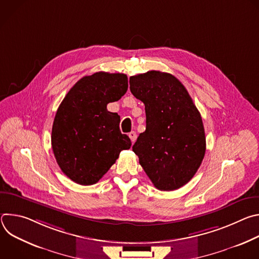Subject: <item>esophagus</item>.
Here are the masks:
<instances>
[{
  "instance_id": "1",
  "label": "esophagus",
  "mask_w": 259,
  "mask_h": 259,
  "mask_svg": "<svg viewBox=\"0 0 259 259\" xmlns=\"http://www.w3.org/2000/svg\"><path fill=\"white\" fill-rule=\"evenodd\" d=\"M128 135H129V137H130V139H131L132 142H134V141L136 140V132H135V131H131Z\"/></svg>"
}]
</instances>
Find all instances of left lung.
<instances>
[{"mask_svg":"<svg viewBox=\"0 0 259 259\" xmlns=\"http://www.w3.org/2000/svg\"><path fill=\"white\" fill-rule=\"evenodd\" d=\"M130 91L144 103L146 128L132 146L160 191L187 184L206 152L203 121L192 97L171 73L150 70L130 77Z\"/></svg>","mask_w":259,"mask_h":259,"instance_id":"obj_1","label":"left lung"}]
</instances>
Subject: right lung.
Masks as SVG:
<instances>
[{
    "label": "right lung",
    "mask_w": 259,
    "mask_h": 259,
    "mask_svg": "<svg viewBox=\"0 0 259 259\" xmlns=\"http://www.w3.org/2000/svg\"><path fill=\"white\" fill-rule=\"evenodd\" d=\"M128 89L125 73L98 71L83 77L61 101L52 126L56 162L72 181L91 186L115 164L131 140L120 131V116L106 105Z\"/></svg>",
    "instance_id": "right-lung-1"
}]
</instances>
